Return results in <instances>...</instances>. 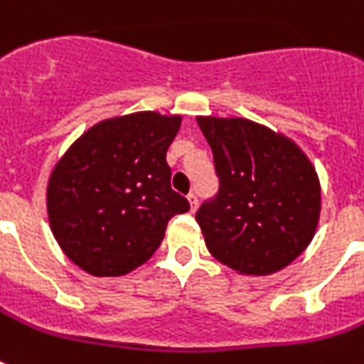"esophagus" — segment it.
<instances>
[{
    "instance_id": "esophagus-1",
    "label": "esophagus",
    "mask_w": 364,
    "mask_h": 364,
    "mask_svg": "<svg viewBox=\"0 0 364 364\" xmlns=\"http://www.w3.org/2000/svg\"><path fill=\"white\" fill-rule=\"evenodd\" d=\"M187 200H188V205H191V211H196V208H198V196H196V193L188 194Z\"/></svg>"
}]
</instances>
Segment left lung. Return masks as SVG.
<instances>
[{"instance_id": "left-lung-1", "label": "left lung", "mask_w": 364, "mask_h": 364, "mask_svg": "<svg viewBox=\"0 0 364 364\" xmlns=\"http://www.w3.org/2000/svg\"><path fill=\"white\" fill-rule=\"evenodd\" d=\"M210 143L219 194L196 213L205 245L242 276L289 266L316 236L321 185L306 153L279 132L230 117H196Z\"/></svg>"}]
</instances>
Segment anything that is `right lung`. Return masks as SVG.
<instances>
[{
	"instance_id": "right-lung-1",
	"label": "right lung",
	"mask_w": 364,
	"mask_h": 364,
	"mask_svg": "<svg viewBox=\"0 0 364 364\" xmlns=\"http://www.w3.org/2000/svg\"><path fill=\"white\" fill-rule=\"evenodd\" d=\"M181 115L137 111L96 122L54 164L48 225L65 257L90 276L119 277L147 262L171 217L188 211L171 191L166 151Z\"/></svg>"
}]
</instances>
